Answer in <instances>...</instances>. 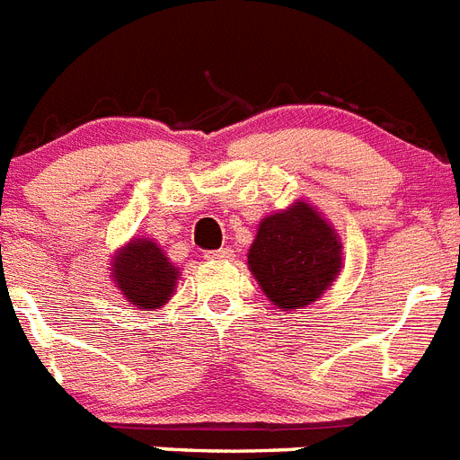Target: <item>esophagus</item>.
Here are the masks:
<instances>
[{
  "label": "esophagus",
  "mask_w": 460,
  "mask_h": 460,
  "mask_svg": "<svg viewBox=\"0 0 460 460\" xmlns=\"http://www.w3.org/2000/svg\"><path fill=\"white\" fill-rule=\"evenodd\" d=\"M234 253H233V249H218V251H207V253H204V258H207V261H230V258H233Z\"/></svg>",
  "instance_id": "obj_1"
}]
</instances>
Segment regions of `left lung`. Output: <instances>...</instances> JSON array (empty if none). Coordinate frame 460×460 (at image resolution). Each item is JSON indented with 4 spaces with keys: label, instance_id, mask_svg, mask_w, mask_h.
I'll return each instance as SVG.
<instances>
[{
    "label": "left lung",
    "instance_id": "left-lung-1",
    "mask_svg": "<svg viewBox=\"0 0 460 460\" xmlns=\"http://www.w3.org/2000/svg\"><path fill=\"white\" fill-rule=\"evenodd\" d=\"M246 258L268 300L288 314L314 305L344 268L340 233L307 199L265 216Z\"/></svg>",
    "mask_w": 460,
    "mask_h": 460
}]
</instances>
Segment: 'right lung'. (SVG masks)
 <instances>
[{"label": "right lung", "mask_w": 460, "mask_h": 460, "mask_svg": "<svg viewBox=\"0 0 460 460\" xmlns=\"http://www.w3.org/2000/svg\"><path fill=\"white\" fill-rule=\"evenodd\" d=\"M179 268L151 237H132L111 256V281L141 312H155L172 300Z\"/></svg>", "instance_id": "add662e5"}]
</instances>
